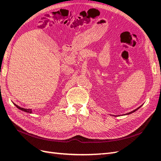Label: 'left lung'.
<instances>
[{
	"instance_id": "obj_1",
	"label": "left lung",
	"mask_w": 161,
	"mask_h": 161,
	"mask_svg": "<svg viewBox=\"0 0 161 161\" xmlns=\"http://www.w3.org/2000/svg\"><path fill=\"white\" fill-rule=\"evenodd\" d=\"M140 108H137V109H134V111H131V112H129V113H128V114H126V115H129V114H132V113H134V112H135L136 110H138V109H139Z\"/></svg>"
}]
</instances>
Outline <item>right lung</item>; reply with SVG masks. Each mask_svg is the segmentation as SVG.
Returning a JSON list of instances; mask_svg holds the SVG:
<instances>
[{"instance_id": "1", "label": "right lung", "mask_w": 161, "mask_h": 161, "mask_svg": "<svg viewBox=\"0 0 161 161\" xmlns=\"http://www.w3.org/2000/svg\"><path fill=\"white\" fill-rule=\"evenodd\" d=\"M17 108L18 109H19L22 110V111H24L27 112V113H30V114H31V113H32L31 109H23V108H20V107H19V106H17Z\"/></svg>"}]
</instances>
